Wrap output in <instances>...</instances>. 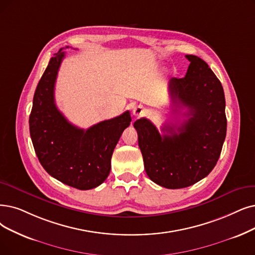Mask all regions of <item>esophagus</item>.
I'll list each match as a JSON object with an SVG mask.
<instances>
[{
  "instance_id": "34e87169",
  "label": "esophagus",
  "mask_w": 255,
  "mask_h": 255,
  "mask_svg": "<svg viewBox=\"0 0 255 255\" xmlns=\"http://www.w3.org/2000/svg\"><path fill=\"white\" fill-rule=\"evenodd\" d=\"M144 113V109H143V107L142 106H137L136 108H134V110H133V114H134V116H141L142 114Z\"/></svg>"
}]
</instances>
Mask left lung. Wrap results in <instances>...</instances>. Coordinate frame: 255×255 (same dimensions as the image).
Segmentation results:
<instances>
[{"label": "left lung", "instance_id": "1", "mask_svg": "<svg viewBox=\"0 0 255 255\" xmlns=\"http://www.w3.org/2000/svg\"><path fill=\"white\" fill-rule=\"evenodd\" d=\"M185 57L190 62L185 77L170 78L168 90L175 111L186 109L187 119L164 126L163 135L146 118L134 122L146 175L169 189L188 187L209 175L227 130L221 81L202 58Z\"/></svg>", "mask_w": 255, "mask_h": 255}]
</instances>
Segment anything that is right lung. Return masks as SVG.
Instances as JSON below:
<instances>
[{
    "label": "right lung",
    "instance_id": "obj_1",
    "mask_svg": "<svg viewBox=\"0 0 255 255\" xmlns=\"http://www.w3.org/2000/svg\"><path fill=\"white\" fill-rule=\"evenodd\" d=\"M62 50L51 57L38 81L29 117L30 136L40 164L50 176L71 187L88 190L108 178L114 148L131 118L127 111L88 129L70 124L54 100L58 69L65 57Z\"/></svg>",
    "mask_w": 255,
    "mask_h": 255
}]
</instances>
